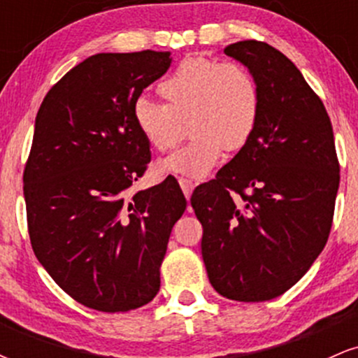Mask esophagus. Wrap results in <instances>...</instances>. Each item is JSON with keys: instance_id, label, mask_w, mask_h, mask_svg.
<instances>
[{"instance_id": "obj_1", "label": "esophagus", "mask_w": 358, "mask_h": 358, "mask_svg": "<svg viewBox=\"0 0 358 358\" xmlns=\"http://www.w3.org/2000/svg\"><path fill=\"white\" fill-rule=\"evenodd\" d=\"M178 183H180V187H182V192L185 193V196H187V199H190V195L193 192V183L187 178H180Z\"/></svg>"}]
</instances>
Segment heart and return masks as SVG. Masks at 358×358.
Listing matches in <instances>:
<instances>
[{
  "label": "heart",
  "instance_id": "1",
  "mask_svg": "<svg viewBox=\"0 0 358 358\" xmlns=\"http://www.w3.org/2000/svg\"><path fill=\"white\" fill-rule=\"evenodd\" d=\"M158 94L163 106L138 99L133 109L139 134L153 150L165 153L183 136L190 143L162 159L156 171L203 178L224 156L241 150L252 136L261 110L256 77L237 62L205 57L185 59L165 80Z\"/></svg>",
  "mask_w": 358,
  "mask_h": 358
}]
</instances>
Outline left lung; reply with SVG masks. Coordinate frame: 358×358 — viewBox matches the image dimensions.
Masks as SVG:
<instances>
[{"label": "left lung", "instance_id": "8db88e82", "mask_svg": "<svg viewBox=\"0 0 358 358\" xmlns=\"http://www.w3.org/2000/svg\"><path fill=\"white\" fill-rule=\"evenodd\" d=\"M256 77L252 136L190 202L208 281L236 301H268L305 276L328 241L340 166L320 97L286 55L245 40L224 48Z\"/></svg>", "mask_w": 358, "mask_h": 358}]
</instances>
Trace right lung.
Segmentation results:
<instances>
[{
  "label": "right lung",
  "mask_w": 358,
  "mask_h": 358,
  "mask_svg": "<svg viewBox=\"0 0 358 358\" xmlns=\"http://www.w3.org/2000/svg\"><path fill=\"white\" fill-rule=\"evenodd\" d=\"M170 52L97 53L48 90L23 173L36 259L80 305L106 313L146 305L187 208L175 180L131 193L151 162L134 124L138 97Z\"/></svg>",
  "instance_id": "1"
}]
</instances>
